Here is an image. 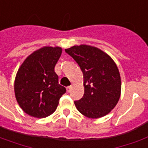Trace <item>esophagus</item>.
<instances>
[{
  "instance_id": "1",
  "label": "esophagus",
  "mask_w": 148,
  "mask_h": 148,
  "mask_svg": "<svg viewBox=\"0 0 148 148\" xmlns=\"http://www.w3.org/2000/svg\"><path fill=\"white\" fill-rule=\"evenodd\" d=\"M72 88H73V85H71L69 87H67V92H71L72 90Z\"/></svg>"
}]
</instances>
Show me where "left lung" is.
Wrapping results in <instances>:
<instances>
[{
    "label": "left lung",
    "instance_id": "1",
    "mask_svg": "<svg viewBox=\"0 0 148 148\" xmlns=\"http://www.w3.org/2000/svg\"><path fill=\"white\" fill-rule=\"evenodd\" d=\"M83 73L84 94L74 101L78 111L89 118L105 116L114 108L121 91L119 70L112 58L90 45H74L65 49Z\"/></svg>",
    "mask_w": 148,
    "mask_h": 148
}]
</instances>
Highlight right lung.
I'll use <instances>...</instances> for the list:
<instances>
[{
	"label": "right lung",
	"mask_w": 148,
	"mask_h": 148,
	"mask_svg": "<svg viewBox=\"0 0 148 148\" xmlns=\"http://www.w3.org/2000/svg\"><path fill=\"white\" fill-rule=\"evenodd\" d=\"M62 53L60 47L45 46L34 51L24 60L14 80L17 103L27 114L44 118L57 109L66 92L58 84L54 67Z\"/></svg>",
	"instance_id": "1"
}]
</instances>
